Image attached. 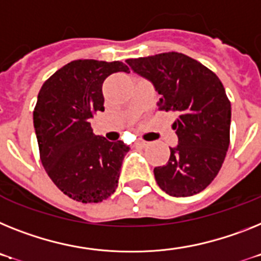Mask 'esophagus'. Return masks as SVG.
<instances>
[{"mask_svg":"<svg viewBox=\"0 0 261 261\" xmlns=\"http://www.w3.org/2000/svg\"><path fill=\"white\" fill-rule=\"evenodd\" d=\"M135 144H137L138 147H146L148 143H147V142H144V141H138Z\"/></svg>","mask_w":261,"mask_h":261,"instance_id":"1","label":"esophagus"}]
</instances>
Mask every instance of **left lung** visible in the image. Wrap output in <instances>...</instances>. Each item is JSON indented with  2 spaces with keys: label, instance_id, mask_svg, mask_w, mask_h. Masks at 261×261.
Listing matches in <instances>:
<instances>
[{
  "label": "left lung",
  "instance_id": "obj_1",
  "mask_svg": "<svg viewBox=\"0 0 261 261\" xmlns=\"http://www.w3.org/2000/svg\"><path fill=\"white\" fill-rule=\"evenodd\" d=\"M161 94L159 110L176 115L178 146L166 166L154 168L158 186L171 196L199 194L222 168L229 146L231 102L214 71L191 57L168 51L126 61Z\"/></svg>",
  "mask_w": 261,
  "mask_h": 261
}]
</instances>
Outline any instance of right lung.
Here are the masks:
<instances>
[{"label": "right lung", "mask_w": 261, "mask_h": 261, "mask_svg": "<svg viewBox=\"0 0 261 261\" xmlns=\"http://www.w3.org/2000/svg\"><path fill=\"white\" fill-rule=\"evenodd\" d=\"M119 71L130 73L119 61H71L39 90L33 111L39 159L53 183L73 200L99 203L118 187L130 148L94 134L90 119L105 110V80Z\"/></svg>", "instance_id": "add662e5"}]
</instances>
